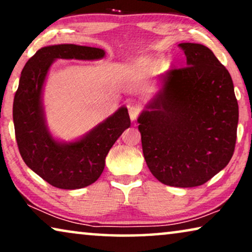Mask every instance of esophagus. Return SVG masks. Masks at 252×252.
Segmentation results:
<instances>
[{"instance_id":"34e87169","label":"esophagus","mask_w":252,"mask_h":252,"mask_svg":"<svg viewBox=\"0 0 252 252\" xmlns=\"http://www.w3.org/2000/svg\"><path fill=\"white\" fill-rule=\"evenodd\" d=\"M127 108H128V113H129L130 119H132L133 122H135L137 117H139L141 113V108L134 102H129L128 104H127Z\"/></svg>"}]
</instances>
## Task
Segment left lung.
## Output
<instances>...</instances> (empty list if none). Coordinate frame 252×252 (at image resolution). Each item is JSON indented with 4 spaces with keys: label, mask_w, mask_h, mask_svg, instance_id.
Wrapping results in <instances>:
<instances>
[{
    "label": "left lung",
    "mask_w": 252,
    "mask_h": 252,
    "mask_svg": "<svg viewBox=\"0 0 252 252\" xmlns=\"http://www.w3.org/2000/svg\"><path fill=\"white\" fill-rule=\"evenodd\" d=\"M187 66L160 75L163 88L137 123L146 163L172 187H197L229 163L239 105L232 77L208 47L180 43Z\"/></svg>",
    "instance_id": "obj_1"
}]
</instances>
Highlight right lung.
<instances>
[{
	"instance_id": "obj_1",
	"label": "right lung",
	"mask_w": 252,
	"mask_h": 252,
	"mask_svg": "<svg viewBox=\"0 0 252 252\" xmlns=\"http://www.w3.org/2000/svg\"><path fill=\"white\" fill-rule=\"evenodd\" d=\"M104 55L99 48L55 44L37 50L22 71L12 110L17 144L27 166L54 187L79 189L94 184L109 150L130 126L127 108L122 106L74 142H58L48 130L41 95L50 65L58 58L93 61Z\"/></svg>"
}]
</instances>
